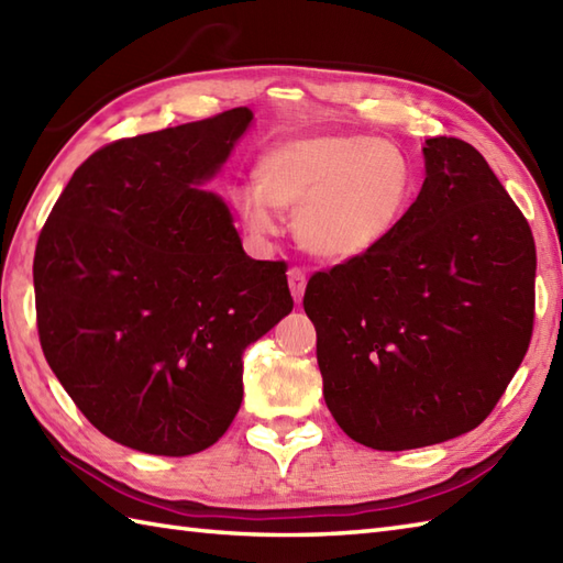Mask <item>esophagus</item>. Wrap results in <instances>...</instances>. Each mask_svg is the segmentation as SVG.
<instances>
[{
    "instance_id": "1",
    "label": "esophagus",
    "mask_w": 563,
    "mask_h": 563,
    "mask_svg": "<svg viewBox=\"0 0 563 563\" xmlns=\"http://www.w3.org/2000/svg\"><path fill=\"white\" fill-rule=\"evenodd\" d=\"M288 283H290V292L295 297V302H302V295H305V288H307V273L302 268L292 266L288 271Z\"/></svg>"
}]
</instances>
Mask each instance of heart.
<instances>
[{
  "instance_id": "b5f03b06",
  "label": "heart",
  "mask_w": 563,
  "mask_h": 563,
  "mask_svg": "<svg viewBox=\"0 0 563 563\" xmlns=\"http://www.w3.org/2000/svg\"><path fill=\"white\" fill-rule=\"evenodd\" d=\"M256 181L239 198L251 230H278L273 208L297 212V242L327 261L365 256L387 242L416 194L409 154L353 133L283 142L261 159Z\"/></svg>"
}]
</instances>
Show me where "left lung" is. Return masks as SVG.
I'll return each instance as SVG.
<instances>
[{
  "label": "left lung",
  "mask_w": 563,
  "mask_h": 563,
  "mask_svg": "<svg viewBox=\"0 0 563 563\" xmlns=\"http://www.w3.org/2000/svg\"><path fill=\"white\" fill-rule=\"evenodd\" d=\"M423 157V188L394 234L317 271L302 300L329 411L373 450L470 433L532 339L528 220L470 142L430 137Z\"/></svg>",
  "instance_id": "1"
}]
</instances>
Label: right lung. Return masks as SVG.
Instances as JSON below:
<instances>
[{"label": "right lung", "instance_id": "add662e5", "mask_svg": "<svg viewBox=\"0 0 563 563\" xmlns=\"http://www.w3.org/2000/svg\"><path fill=\"white\" fill-rule=\"evenodd\" d=\"M246 106L115 140L71 174L33 258L47 365L106 438L184 457L242 404V353L292 312L285 261L244 254L196 188L230 157Z\"/></svg>", "mask_w": 563, "mask_h": 563}]
</instances>
